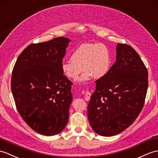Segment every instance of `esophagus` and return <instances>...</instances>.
<instances>
[{
    "mask_svg": "<svg viewBox=\"0 0 158 158\" xmlns=\"http://www.w3.org/2000/svg\"><path fill=\"white\" fill-rule=\"evenodd\" d=\"M91 93L89 91H86L85 94V100L87 101H89L90 100V98H91Z\"/></svg>",
    "mask_w": 158,
    "mask_h": 158,
    "instance_id": "34e87169",
    "label": "esophagus"
}]
</instances>
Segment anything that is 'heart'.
I'll list each match as a JSON object with an SVG mask.
<instances>
[{"mask_svg":"<svg viewBox=\"0 0 158 158\" xmlns=\"http://www.w3.org/2000/svg\"><path fill=\"white\" fill-rule=\"evenodd\" d=\"M71 61H64L61 69L64 75L69 79H78L82 69L84 73L80 81L85 82L91 78H103L111 67V53L103 44H85L79 46L71 54Z\"/></svg>","mask_w":158,"mask_h":158,"instance_id":"obj_1","label":"heart"}]
</instances>
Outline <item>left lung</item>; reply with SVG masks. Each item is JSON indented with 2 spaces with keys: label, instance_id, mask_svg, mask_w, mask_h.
Returning a JSON list of instances; mask_svg holds the SVG:
<instances>
[{
  "label": "left lung",
  "instance_id": "left-lung-1",
  "mask_svg": "<svg viewBox=\"0 0 158 158\" xmlns=\"http://www.w3.org/2000/svg\"><path fill=\"white\" fill-rule=\"evenodd\" d=\"M116 60L103 78L98 79L91 95L87 116L92 129L104 137L125 130L144 106L148 71L131 46L118 44Z\"/></svg>",
  "mask_w": 158,
  "mask_h": 158
}]
</instances>
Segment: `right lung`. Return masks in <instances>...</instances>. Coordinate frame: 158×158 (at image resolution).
<instances>
[{"label":"right lung","instance_id":"obj_1","mask_svg":"<svg viewBox=\"0 0 158 158\" xmlns=\"http://www.w3.org/2000/svg\"><path fill=\"white\" fill-rule=\"evenodd\" d=\"M70 42L59 37L31 44L12 71L10 87L18 112L29 127L46 136L60 133L68 123L73 83L61 65Z\"/></svg>","mask_w":158,"mask_h":158}]
</instances>
